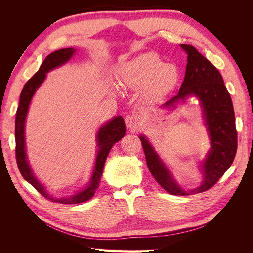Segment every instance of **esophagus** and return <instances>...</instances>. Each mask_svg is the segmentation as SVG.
Here are the masks:
<instances>
[{
  "mask_svg": "<svg viewBox=\"0 0 253 253\" xmlns=\"http://www.w3.org/2000/svg\"><path fill=\"white\" fill-rule=\"evenodd\" d=\"M125 122L126 126H133L135 124H136V116H134V115H126V118H125Z\"/></svg>",
  "mask_w": 253,
  "mask_h": 253,
  "instance_id": "obj_1",
  "label": "esophagus"
}]
</instances>
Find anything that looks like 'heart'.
<instances>
[{
  "label": "heart",
  "mask_w": 253,
  "mask_h": 253,
  "mask_svg": "<svg viewBox=\"0 0 253 253\" xmlns=\"http://www.w3.org/2000/svg\"><path fill=\"white\" fill-rule=\"evenodd\" d=\"M122 85L132 89L143 88V98L155 102L174 89L179 79L177 68L155 52L143 53L119 67Z\"/></svg>",
  "instance_id": "b5f03b06"
}]
</instances>
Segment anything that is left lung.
<instances>
[{
	"mask_svg": "<svg viewBox=\"0 0 253 253\" xmlns=\"http://www.w3.org/2000/svg\"><path fill=\"white\" fill-rule=\"evenodd\" d=\"M180 46L188 55L185 79L178 94L168 100L163 108H175L176 103L185 101L189 96H195L200 100L211 140V149L201 166L204 174L202 185L193 190H182L148 139L142 135L139 138L153 177L168 193L185 196L209 190L225 174L236 154L237 134L232 100L220 73L192 45L181 44Z\"/></svg>",
	"mask_w": 253,
	"mask_h": 253,
	"instance_id": "8db88e82",
	"label": "left lung"
}]
</instances>
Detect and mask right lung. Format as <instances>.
Here are the masks:
<instances>
[{
  "label": "right lung",
  "instance_id": "1",
  "mask_svg": "<svg viewBox=\"0 0 253 253\" xmlns=\"http://www.w3.org/2000/svg\"><path fill=\"white\" fill-rule=\"evenodd\" d=\"M75 52L76 49L74 48H62L51 52L50 55H48L44 59L39 71L25 83L24 87H23L21 91L20 103L18 106L16 116V129H14V135H16V158L18 168L23 177H24V179L28 181L30 185H32L38 192H40L45 198H47V200L51 202L66 205L86 202L95 195L96 190L99 187V183H100L106 157H108L113 145L117 141H119L126 134L125 120L121 116L113 118L100 127L97 134L99 150L97 153L95 168L93 175H91L90 182L85 189L82 190L81 192H78L77 194L68 197H52L46 192V190H45L44 186H42V183L38 181V179L34 176L32 169H30V167L28 165L25 151L24 129L29 104L30 101H32L34 94L36 93V90L39 88L44 79L46 78V74L49 71L53 70V68L66 63L67 61L73 57Z\"/></svg>",
  "mask_w": 253,
  "mask_h": 253
}]
</instances>
